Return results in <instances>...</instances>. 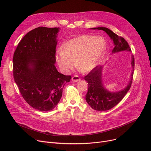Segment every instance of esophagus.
<instances>
[{
  "instance_id": "obj_1",
  "label": "esophagus",
  "mask_w": 151,
  "mask_h": 151,
  "mask_svg": "<svg viewBox=\"0 0 151 151\" xmlns=\"http://www.w3.org/2000/svg\"><path fill=\"white\" fill-rule=\"evenodd\" d=\"M71 80H72L74 82H78L79 81H80V77H79L78 76H77V75H74L72 77V78H71Z\"/></svg>"
}]
</instances>
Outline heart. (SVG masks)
I'll use <instances>...</instances> for the list:
<instances>
[{
	"mask_svg": "<svg viewBox=\"0 0 151 151\" xmlns=\"http://www.w3.org/2000/svg\"><path fill=\"white\" fill-rule=\"evenodd\" d=\"M106 43L101 37L83 35L67 42L59 50L55 59L60 70L67 73L75 64L81 72H88L96 66L105 50Z\"/></svg>",
	"mask_w": 151,
	"mask_h": 151,
	"instance_id": "obj_1",
	"label": "heart"
}]
</instances>
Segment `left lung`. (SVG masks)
Here are the masks:
<instances>
[{
  "label": "left lung",
  "instance_id": "left-lung-1",
  "mask_svg": "<svg viewBox=\"0 0 151 151\" xmlns=\"http://www.w3.org/2000/svg\"><path fill=\"white\" fill-rule=\"evenodd\" d=\"M92 29L102 30L113 40L114 47L113 53L123 51H131L130 47L125 40L114 33L112 30L106 27H95ZM132 66L134 68V59L132 55ZM102 67L97 66L92 69L89 73L84 76V80L88 83V90L86 95V100L89 106L93 109L99 111L111 109L119 103L129 91L133 75V70L131 74V80L126 88L119 92H111L105 88L101 79Z\"/></svg>",
  "mask_w": 151,
  "mask_h": 151
}]
</instances>
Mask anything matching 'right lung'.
<instances>
[{"label": "right lung", "mask_w": 151, "mask_h": 151, "mask_svg": "<svg viewBox=\"0 0 151 151\" xmlns=\"http://www.w3.org/2000/svg\"><path fill=\"white\" fill-rule=\"evenodd\" d=\"M59 27H39L18 43L13 58L15 83L27 104L41 111L53 109L59 102L71 76L60 73L55 63Z\"/></svg>", "instance_id": "right-lung-1"}]
</instances>
